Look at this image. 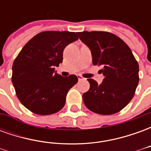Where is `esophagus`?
Masks as SVG:
<instances>
[{"label": "esophagus", "mask_w": 151, "mask_h": 151, "mask_svg": "<svg viewBox=\"0 0 151 151\" xmlns=\"http://www.w3.org/2000/svg\"><path fill=\"white\" fill-rule=\"evenodd\" d=\"M78 81H82V80H84V79H85L83 77H82V76L80 75L78 76Z\"/></svg>", "instance_id": "1"}]
</instances>
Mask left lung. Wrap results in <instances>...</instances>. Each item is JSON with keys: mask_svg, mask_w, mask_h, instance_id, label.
<instances>
[{"mask_svg": "<svg viewBox=\"0 0 151 151\" xmlns=\"http://www.w3.org/2000/svg\"><path fill=\"white\" fill-rule=\"evenodd\" d=\"M91 49L94 65H104L101 84L88 78L90 89L82 95L86 107L100 115L122 110L133 99L139 82V66L129 46L107 31L77 33Z\"/></svg>", "mask_w": 151, "mask_h": 151, "instance_id": "obj_1", "label": "left lung"}]
</instances>
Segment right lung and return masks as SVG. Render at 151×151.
I'll return each instance as SVG.
<instances>
[{
    "label": "right lung",
    "instance_id": "1",
    "mask_svg": "<svg viewBox=\"0 0 151 151\" xmlns=\"http://www.w3.org/2000/svg\"><path fill=\"white\" fill-rule=\"evenodd\" d=\"M78 40L75 32L43 31L26 43L14 61L12 82L22 105L38 115H51L65 104L69 89L78 79L62 77L55 66L63 61L67 45Z\"/></svg>",
    "mask_w": 151,
    "mask_h": 151
}]
</instances>
